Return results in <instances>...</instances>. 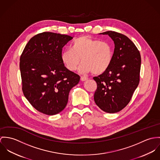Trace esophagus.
<instances>
[{
  "label": "esophagus",
  "instance_id": "34e87169",
  "mask_svg": "<svg viewBox=\"0 0 160 160\" xmlns=\"http://www.w3.org/2000/svg\"><path fill=\"white\" fill-rule=\"evenodd\" d=\"M80 80H81V81L83 82V81H86V80H88V78H86V77H82L80 78Z\"/></svg>",
  "mask_w": 160,
  "mask_h": 160
}]
</instances>
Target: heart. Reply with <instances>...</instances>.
I'll use <instances>...</instances> for the list:
<instances>
[{
    "label": "heart",
    "instance_id": "1",
    "mask_svg": "<svg viewBox=\"0 0 160 160\" xmlns=\"http://www.w3.org/2000/svg\"><path fill=\"white\" fill-rule=\"evenodd\" d=\"M113 54V47L108 42L82 36L73 42L71 49L62 53L61 60L69 71H75L82 61L80 72L99 75L110 66Z\"/></svg>",
    "mask_w": 160,
    "mask_h": 160
}]
</instances>
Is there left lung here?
Instances as JSON below:
<instances>
[{"label": "left lung", "mask_w": 160, "mask_h": 160, "mask_svg": "<svg viewBox=\"0 0 160 160\" xmlns=\"http://www.w3.org/2000/svg\"><path fill=\"white\" fill-rule=\"evenodd\" d=\"M108 35L115 44L112 62L106 71L93 77L97 83L94 100L103 111L113 113L124 108L131 101L140 80L141 54L126 36L114 31Z\"/></svg>", "instance_id": "1"}]
</instances>
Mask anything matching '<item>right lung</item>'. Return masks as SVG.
<instances>
[{
  "label": "right lung",
  "instance_id": "1",
  "mask_svg": "<svg viewBox=\"0 0 160 160\" xmlns=\"http://www.w3.org/2000/svg\"><path fill=\"white\" fill-rule=\"evenodd\" d=\"M73 37L44 32L32 37L20 57L22 89L26 98L38 112L48 115L66 107L69 93L80 81L61 60L62 48Z\"/></svg>",
  "mask_w": 160,
  "mask_h": 160
}]
</instances>
